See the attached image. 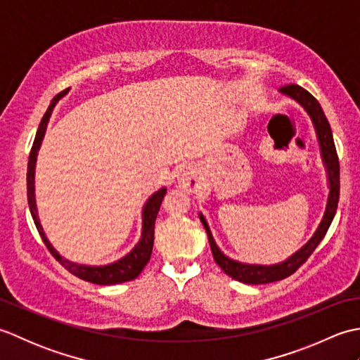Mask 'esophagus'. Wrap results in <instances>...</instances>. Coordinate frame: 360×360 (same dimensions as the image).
<instances>
[{"label": "esophagus", "instance_id": "esophagus-1", "mask_svg": "<svg viewBox=\"0 0 360 360\" xmlns=\"http://www.w3.org/2000/svg\"><path fill=\"white\" fill-rule=\"evenodd\" d=\"M178 184L186 192H196L200 187V178L192 168H184L178 173Z\"/></svg>", "mask_w": 360, "mask_h": 360}]
</instances>
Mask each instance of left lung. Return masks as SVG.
<instances>
[{"label": "left lung", "instance_id": "obj_1", "mask_svg": "<svg viewBox=\"0 0 360 360\" xmlns=\"http://www.w3.org/2000/svg\"><path fill=\"white\" fill-rule=\"evenodd\" d=\"M280 91L283 94L295 98L298 103L303 105V108L308 111L312 122H314L317 137L320 142V150H322L323 162L328 170V178H330V196H328V204H326L325 215L322 218V223H320L316 233L312 235V238L304 244L300 250L295 252L292 257H289L286 262H283L280 264H274V266L243 264L238 262H233L231 258H227L223 252L218 249L204 217L200 215L201 223L204 224L205 232H207V236H209L210 249H212L213 258H215V263L224 271V274L229 275V277H232L233 280H238L241 283H248V285H264V283L278 281L289 277V275H292L298 267L307 262L312 252H314L316 248L320 244V241L323 240V236L326 235L328 229H330L333 223V218L335 215V210H338V204H339V195H340L339 158H338V151H335L330 122H328V119L325 117L322 106H320V103L316 101L314 96L309 94L304 88L295 85V83H289V85L281 86Z\"/></svg>", "mask_w": 360, "mask_h": 360}]
</instances>
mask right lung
<instances>
[{"label":"right lung","instance_id":"right-lung-1","mask_svg":"<svg viewBox=\"0 0 360 360\" xmlns=\"http://www.w3.org/2000/svg\"><path fill=\"white\" fill-rule=\"evenodd\" d=\"M68 93V89L58 93L56 97L52 98V102L49 105V108L46 110L44 116L38 125L37 134H35V141L32 143V148H30V155H29V162H27V202H29V210L30 215L34 218V223L38 233H40L43 243L46 244V248L49 249L51 254L56 257L57 262L62 264L66 271H70L75 277H79L82 280H86L91 283H96V285H116V283H124V281H129L134 280L137 275L142 272V269L147 263L150 262L151 257V250H153V240H155V221L158 217V212L160 209V204H162L164 195L167 190L160 188L159 192H156L153 195L150 200L147 201L142 212V236L139 243L136 244V248L129 252L127 257H124L119 262L108 264V266H98V267H93V266H80L68 262V259L62 258L57 250L51 246V243L48 241V238L44 236V232L41 229L40 221H38V215H37V205H35V190H34V173H35V160H37V151L40 148L43 136L46 131V125H48V120L51 117V112L53 110L56 103L62 98L65 94Z\"/></svg>","mask_w":360,"mask_h":360}]
</instances>
